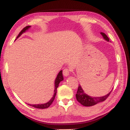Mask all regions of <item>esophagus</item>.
Wrapping results in <instances>:
<instances>
[{"label": "esophagus", "instance_id": "obj_1", "mask_svg": "<svg viewBox=\"0 0 130 130\" xmlns=\"http://www.w3.org/2000/svg\"><path fill=\"white\" fill-rule=\"evenodd\" d=\"M70 72V70L69 69H67V68H65L63 71V74L64 75V76L67 77L69 75Z\"/></svg>", "mask_w": 130, "mask_h": 130}]
</instances>
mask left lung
<instances>
[{"label": "left lung", "mask_w": 130, "mask_h": 130, "mask_svg": "<svg viewBox=\"0 0 130 130\" xmlns=\"http://www.w3.org/2000/svg\"><path fill=\"white\" fill-rule=\"evenodd\" d=\"M101 35L103 37V38L106 40L107 41H109V38L107 37V36L103 32H101ZM110 92H109L108 94L102 97H91L90 96H88L84 93L83 89H82L81 85H78V90L76 93V99L77 101L79 103H80L82 105L84 106H92L97 103L105 101L109 96L110 94Z\"/></svg>", "instance_id": "obj_1"}]
</instances>
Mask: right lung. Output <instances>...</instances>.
Returning <instances> with one entry per match:
<instances>
[{
    "label": "right lung",
    "mask_w": 130,
    "mask_h": 130,
    "mask_svg": "<svg viewBox=\"0 0 130 130\" xmlns=\"http://www.w3.org/2000/svg\"><path fill=\"white\" fill-rule=\"evenodd\" d=\"M30 27V26L28 25V26H26L24 28L22 29V30L20 31V32L19 33V34L18 35L17 38H19L20 36L22 34H23L24 32H25L27 29H28ZM63 74H62V70H61L59 72V73L58 74V75H57V76L56 77V78L55 79V91H54V95L52 97V98L50 101L46 103H45V104H41V105H28L29 106H31L32 107H34L35 108H37V109H46V108H47V107H49L50 106L52 105V103L54 101V99H55V98L56 96V92H57V87H59V83H60V81H63Z\"/></svg>",
    "instance_id": "obj_1"
}]
</instances>
